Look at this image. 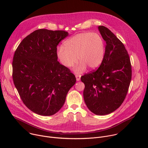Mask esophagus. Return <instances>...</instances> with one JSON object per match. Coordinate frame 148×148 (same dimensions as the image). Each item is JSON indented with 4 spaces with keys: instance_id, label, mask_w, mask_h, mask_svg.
<instances>
[{
    "instance_id": "esophagus-1",
    "label": "esophagus",
    "mask_w": 148,
    "mask_h": 148,
    "mask_svg": "<svg viewBox=\"0 0 148 148\" xmlns=\"http://www.w3.org/2000/svg\"><path fill=\"white\" fill-rule=\"evenodd\" d=\"M75 77H76L77 81H79L80 80V78H81V75L80 74H76L75 75Z\"/></svg>"
}]
</instances>
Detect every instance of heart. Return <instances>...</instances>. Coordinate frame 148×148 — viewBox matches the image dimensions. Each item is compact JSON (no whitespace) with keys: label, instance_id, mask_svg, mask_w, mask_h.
<instances>
[{"label":"heart","instance_id":"b5f03b06","mask_svg":"<svg viewBox=\"0 0 148 148\" xmlns=\"http://www.w3.org/2000/svg\"><path fill=\"white\" fill-rule=\"evenodd\" d=\"M105 54V43L102 38L97 33L86 32L78 33L67 39L64 47L57 49V57L61 64L71 68L77 62V72H82L88 67L95 70L99 67Z\"/></svg>","mask_w":148,"mask_h":148}]
</instances>
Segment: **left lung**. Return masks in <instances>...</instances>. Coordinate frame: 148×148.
<instances>
[{
  "instance_id": "8db88e82",
  "label": "left lung",
  "mask_w": 148,
  "mask_h": 148,
  "mask_svg": "<svg viewBox=\"0 0 148 148\" xmlns=\"http://www.w3.org/2000/svg\"><path fill=\"white\" fill-rule=\"evenodd\" d=\"M105 40L103 61L96 70L81 76L83 95L88 108L98 115L109 114L123 103L132 78V67L125 46L107 27H98Z\"/></svg>"
}]
</instances>
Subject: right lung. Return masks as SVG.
Masks as SVG:
<instances>
[{"label": "right lung", "instance_id": "add662e5", "mask_svg": "<svg viewBox=\"0 0 148 148\" xmlns=\"http://www.w3.org/2000/svg\"><path fill=\"white\" fill-rule=\"evenodd\" d=\"M68 35L64 30L38 29L26 36L14 52V84L24 104L38 115L57 113L76 82L70 70L57 61V46Z\"/></svg>", "mask_w": 148, "mask_h": 148}]
</instances>
